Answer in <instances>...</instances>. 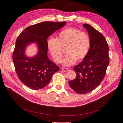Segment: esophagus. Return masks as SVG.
I'll list each match as a JSON object with an SVG mask.
<instances>
[{
    "instance_id": "obj_1",
    "label": "esophagus",
    "mask_w": 123,
    "mask_h": 123,
    "mask_svg": "<svg viewBox=\"0 0 123 123\" xmlns=\"http://www.w3.org/2000/svg\"><path fill=\"white\" fill-rule=\"evenodd\" d=\"M62 70L64 72H67V71H68V69L66 68H62Z\"/></svg>"
}]
</instances>
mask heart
Segmentation results:
<instances>
[{
  "label": "heart",
  "instance_id": "1",
  "mask_svg": "<svg viewBox=\"0 0 123 123\" xmlns=\"http://www.w3.org/2000/svg\"><path fill=\"white\" fill-rule=\"evenodd\" d=\"M47 48L54 62L59 63L66 49L67 54L62 60L64 66H70L76 61H81L88 54L91 46L89 35L80 30L69 28L59 33L57 39H48Z\"/></svg>",
  "mask_w": 123,
  "mask_h": 123
}]
</instances>
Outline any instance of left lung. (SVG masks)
Segmentation results:
<instances>
[{"instance_id":"left-lung-1","label":"left lung","mask_w":123,"mask_h":123,"mask_svg":"<svg viewBox=\"0 0 123 123\" xmlns=\"http://www.w3.org/2000/svg\"><path fill=\"white\" fill-rule=\"evenodd\" d=\"M91 46L86 57L74 67L76 77L69 81L70 87L79 94L93 90L102 82L109 64V47L104 36L91 25L85 24Z\"/></svg>"}]
</instances>
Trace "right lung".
I'll return each instance as SVG.
<instances>
[{
  "instance_id": "add662e5",
  "label": "right lung",
  "mask_w": 123,
  "mask_h": 123,
  "mask_svg": "<svg viewBox=\"0 0 123 123\" xmlns=\"http://www.w3.org/2000/svg\"><path fill=\"white\" fill-rule=\"evenodd\" d=\"M66 22L44 21L25 29L18 36L13 54V61L17 75L21 81L33 90H38L49 83L59 67L48 57L47 38ZM38 45V52L29 58L26 55V48L31 43Z\"/></svg>"
}]
</instances>
